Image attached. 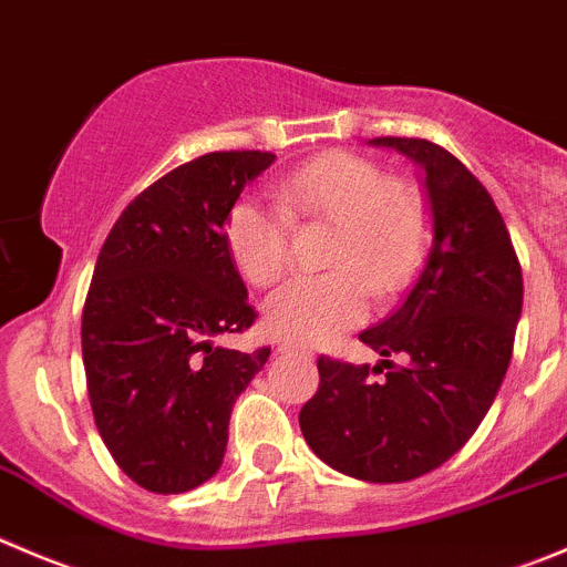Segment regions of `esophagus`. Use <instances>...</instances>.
Listing matches in <instances>:
<instances>
[{
	"label": "esophagus",
	"instance_id": "esophagus-1",
	"mask_svg": "<svg viewBox=\"0 0 567 567\" xmlns=\"http://www.w3.org/2000/svg\"><path fill=\"white\" fill-rule=\"evenodd\" d=\"M279 354H285V357H310V351H305V349H296V346H279Z\"/></svg>",
	"mask_w": 567,
	"mask_h": 567
}]
</instances>
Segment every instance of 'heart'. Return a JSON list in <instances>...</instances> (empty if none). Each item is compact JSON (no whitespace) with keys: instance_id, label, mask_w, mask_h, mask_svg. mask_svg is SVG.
Listing matches in <instances>:
<instances>
[{"instance_id":"1","label":"heart","mask_w":567,"mask_h":567,"mask_svg":"<svg viewBox=\"0 0 567 567\" xmlns=\"http://www.w3.org/2000/svg\"><path fill=\"white\" fill-rule=\"evenodd\" d=\"M276 205L244 199L227 216V246L246 282L266 288L288 268L290 218L332 224L323 262L332 271L293 277L262 305V327L293 346H321L357 327L371 288L399 290L417 268L430 233L421 190L351 152H327L274 185Z\"/></svg>"}]
</instances>
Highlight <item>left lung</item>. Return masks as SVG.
<instances>
[{"label": "left lung", "instance_id": "left-lung-1", "mask_svg": "<svg viewBox=\"0 0 567 567\" xmlns=\"http://www.w3.org/2000/svg\"><path fill=\"white\" fill-rule=\"evenodd\" d=\"M426 174L432 246L401 305L360 340L401 365L318 357L316 395L301 406L307 446L346 476L406 482L468 443L491 410L515 343L524 277L507 224L485 185L423 137H373ZM379 372L382 380H377Z\"/></svg>", "mask_w": 567, "mask_h": 567}]
</instances>
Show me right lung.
<instances>
[{
  "instance_id": "add662e5",
  "label": "right lung",
  "mask_w": 567,
  "mask_h": 567,
  "mask_svg": "<svg viewBox=\"0 0 567 567\" xmlns=\"http://www.w3.org/2000/svg\"><path fill=\"white\" fill-rule=\"evenodd\" d=\"M271 152H210L137 194L110 229L82 307L93 421L115 465L152 493H185L221 468L229 412L271 349L213 346L255 307L227 246L240 190Z\"/></svg>"
}]
</instances>
